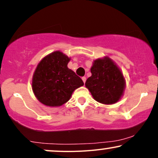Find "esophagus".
Here are the masks:
<instances>
[{"label": "esophagus", "mask_w": 158, "mask_h": 158, "mask_svg": "<svg viewBox=\"0 0 158 158\" xmlns=\"http://www.w3.org/2000/svg\"><path fill=\"white\" fill-rule=\"evenodd\" d=\"M81 79H82L83 82L85 83V81H86V77H83L82 78H81Z\"/></svg>", "instance_id": "esophagus-1"}]
</instances>
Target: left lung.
<instances>
[{
    "label": "left lung",
    "mask_w": 158,
    "mask_h": 158,
    "mask_svg": "<svg viewBox=\"0 0 158 158\" xmlns=\"http://www.w3.org/2000/svg\"><path fill=\"white\" fill-rule=\"evenodd\" d=\"M91 77L86 80L85 87L97 102L114 104L123 95L126 81L122 72L110 58L96 59L91 68Z\"/></svg>",
    "instance_id": "1"
}]
</instances>
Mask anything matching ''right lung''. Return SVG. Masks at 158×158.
Masks as SVG:
<instances>
[{
    "mask_svg": "<svg viewBox=\"0 0 158 158\" xmlns=\"http://www.w3.org/2000/svg\"><path fill=\"white\" fill-rule=\"evenodd\" d=\"M70 59L60 51H55L43 58L38 64L32 88L38 100L50 107L62 106L70 99L77 88L84 82L68 68Z\"/></svg>",
    "mask_w": 158,
    "mask_h": 158,
    "instance_id": "right-lung-1",
    "label": "right lung"
}]
</instances>
